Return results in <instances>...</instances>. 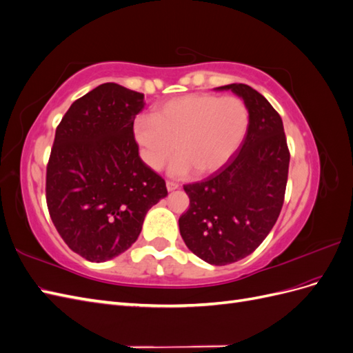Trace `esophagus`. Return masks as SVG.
I'll return each mask as SVG.
<instances>
[{
    "label": "esophagus",
    "mask_w": 353,
    "mask_h": 353,
    "mask_svg": "<svg viewBox=\"0 0 353 353\" xmlns=\"http://www.w3.org/2000/svg\"><path fill=\"white\" fill-rule=\"evenodd\" d=\"M179 185L176 184V183H174V181H166V188H168V191H174V190H176Z\"/></svg>",
    "instance_id": "obj_1"
}]
</instances>
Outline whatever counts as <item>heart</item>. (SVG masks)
<instances>
[{
	"label": "heart",
	"instance_id": "b5f03b06",
	"mask_svg": "<svg viewBox=\"0 0 353 353\" xmlns=\"http://www.w3.org/2000/svg\"><path fill=\"white\" fill-rule=\"evenodd\" d=\"M249 119L248 105L239 97L187 94L159 104L153 116H138L134 138L148 168L160 169L175 150L170 174L184 176L194 169L197 175H206L237 152Z\"/></svg>",
	"mask_w": 353,
	"mask_h": 353
}]
</instances>
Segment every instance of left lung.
Here are the masks:
<instances>
[{
    "label": "left lung",
    "instance_id": "1",
    "mask_svg": "<svg viewBox=\"0 0 353 353\" xmlns=\"http://www.w3.org/2000/svg\"><path fill=\"white\" fill-rule=\"evenodd\" d=\"M249 109V128L240 150L218 172L184 185L188 210L179 216L187 248L210 265L237 262L259 248L283 208L288 163L280 114L262 94L230 83Z\"/></svg>",
    "mask_w": 353,
    "mask_h": 353
}]
</instances>
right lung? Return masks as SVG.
I'll list each match as a JSON object with an SVG mask.
<instances>
[{"label":"right lung","mask_w":353,"mask_h":353,"mask_svg":"<svg viewBox=\"0 0 353 353\" xmlns=\"http://www.w3.org/2000/svg\"><path fill=\"white\" fill-rule=\"evenodd\" d=\"M143 108L144 94L101 83L73 101L56 130L48 212L69 249L90 262L130 249L148 209L168 194L165 179L138 154L134 121Z\"/></svg>","instance_id":"add662e5"}]
</instances>
